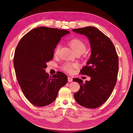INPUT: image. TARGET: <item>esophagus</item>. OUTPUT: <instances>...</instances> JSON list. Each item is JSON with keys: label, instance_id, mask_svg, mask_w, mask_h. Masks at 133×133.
I'll return each instance as SVG.
<instances>
[{"label": "esophagus", "instance_id": "34e87169", "mask_svg": "<svg viewBox=\"0 0 133 133\" xmlns=\"http://www.w3.org/2000/svg\"><path fill=\"white\" fill-rule=\"evenodd\" d=\"M68 80L69 82H73V79H72L71 77H68Z\"/></svg>", "mask_w": 133, "mask_h": 133}]
</instances>
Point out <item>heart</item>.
I'll return each mask as SVG.
<instances>
[{"instance_id":"b5f03b06","label":"heart","mask_w":133,"mask_h":133,"mask_svg":"<svg viewBox=\"0 0 133 133\" xmlns=\"http://www.w3.org/2000/svg\"><path fill=\"white\" fill-rule=\"evenodd\" d=\"M69 45L73 50L76 53H83L86 50V45L82 40L79 39H73L70 40L69 42ZM61 45L60 44L55 46L54 49V54L55 55H58ZM76 65L75 64H70V63H65L62 66V69L68 73H71L73 71V68L76 67Z\"/></svg>"}]
</instances>
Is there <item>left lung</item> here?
<instances>
[{
	"label": "left lung",
	"mask_w": 133,
	"mask_h": 133,
	"mask_svg": "<svg viewBox=\"0 0 133 133\" xmlns=\"http://www.w3.org/2000/svg\"><path fill=\"white\" fill-rule=\"evenodd\" d=\"M86 36L89 40L91 55L87 66L80 73L91 78L90 81L83 82L74 78L80 85V89L74 94L75 101L87 108L101 106L109 98L117 80L119 59L111 40L96 28L87 26L72 30Z\"/></svg>",
	"instance_id": "8db88e82"
}]
</instances>
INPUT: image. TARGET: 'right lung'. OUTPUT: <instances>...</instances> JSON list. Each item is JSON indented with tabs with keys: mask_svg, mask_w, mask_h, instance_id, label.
I'll list each match as a JSON object with an SVG mask.
<instances>
[{
	"mask_svg": "<svg viewBox=\"0 0 133 133\" xmlns=\"http://www.w3.org/2000/svg\"><path fill=\"white\" fill-rule=\"evenodd\" d=\"M69 33L57 28L38 27L24 36L16 48L13 62L18 82L26 98L35 106L53 103L68 81L62 72L51 77L45 69L61 38Z\"/></svg>",
	"mask_w": 133,
	"mask_h": 133,
	"instance_id": "right-lung-1",
	"label": "right lung"
}]
</instances>
